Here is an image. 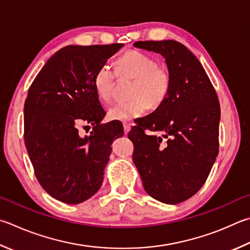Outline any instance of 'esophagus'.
<instances>
[{
	"label": "esophagus",
	"mask_w": 250,
	"mask_h": 250,
	"mask_svg": "<svg viewBox=\"0 0 250 250\" xmlns=\"http://www.w3.org/2000/svg\"><path fill=\"white\" fill-rule=\"evenodd\" d=\"M124 130H125V134L126 135L130 131V124L128 122H124Z\"/></svg>",
	"instance_id": "obj_1"
}]
</instances>
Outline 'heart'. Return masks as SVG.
I'll list each match as a JSON object with an SVG mask.
<instances>
[{"label": "heart", "instance_id": "b5f03b06", "mask_svg": "<svg viewBox=\"0 0 250 250\" xmlns=\"http://www.w3.org/2000/svg\"><path fill=\"white\" fill-rule=\"evenodd\" d=\"M117 74L116 75L115 73ZM117 76L132 79L129 102L118 103L109 108L108 117L112 120L130 121L146 111L160 107L170 89V74L166 67L146 53L129 50L116 61V72L103 65L94 75V86L99 99L109 104L115 97Z\"/></svg>", "mask_w": 250, "mask_h": 250}]
</instances>
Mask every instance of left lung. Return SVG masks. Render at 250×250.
<instances>
[{"mask_svg": "<svg viewBox=\"0 0 250 250\" xmlns=\"http://www.w3.org/2000/svg\"><path fill=\"white\" fill-rule=\"evenodd\" d=\"M161 53L170 74L165 102L128 134L143 187L156 200L177 204L196 194L219 154L220 103L194 54L175 40L137 42ZM146 129L163 133L147 136Z\"/></svg>", "mask_w": 250, "mask_h": 250, "instance_id": "8db88e82", "label": "left lung"}]
</instances>
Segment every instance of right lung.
Masks as SVG:
<instances>
[{
	"mask_svg": "<svg viewBox=\"0 0 250 250\" xmlns=\"http://www.w3.org/2000/svg\"><path fill=\"white\" fill-rule=\"evenodd\" d=\"M124 43L67 46L36 76L24 106V140L35 176L57 200L78 204L101 188L118 122L101 125L106 112L94 75ZM92 126L82 137L79 128Z\"/></svg>",
	"mask_w": 250,
	"mask_h": 250,
	"instance_id": "1",
	"label": "right lung"
}]
</instances>
